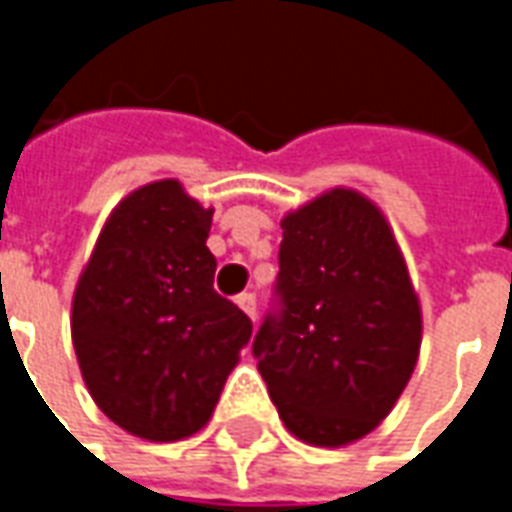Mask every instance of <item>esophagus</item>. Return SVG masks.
<instances>
[{"instance_id":"1","label":"esophagus","mask_w":512,"mask_h":512,"mask_svg":"<svg viewBox=\"0 0 512 512\" xmlns=\"http://www.w3.org/2000/svg\"><path fill=\"white\" fill-rule=\"evenodd\" d=\"M238 307H241V310H244L246 315H249V318L255 321V318H257V299H255V293H241V296H238Z\"/></svg>"}]
</instances>
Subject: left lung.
<instances>
[{"label":"left lung","mask_w":512,"mask_h":512,"mask_svg":"<svg viewBox=\"0 0 512 512\" xmlns=\"http://www.w3.org/2000/svg\"><path fill=\"white\" fill-rule=\"evenodd\" d=\"M277 296L252 354L285 428L315 447L376 430L422 343L417 290L376 202L337 186L290 211Z\"/></svg>","instance_id":"obj_1"}]
</instances>
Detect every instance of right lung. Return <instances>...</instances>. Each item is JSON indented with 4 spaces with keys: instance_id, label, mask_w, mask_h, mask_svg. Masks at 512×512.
Segmentation results:
<instances>
[{
    "instance_id": "add662e5",
    "label": "right lung",
    "mask_w": 512,
    "mask_h": 512,
    "mask_svg": "<svg viewBox=\"0 0 512 512\" xmlns=\"http://www.w3.org/2000/svg\"><path fill=\"white\" fill-rule=\"evenodd\" d=\"M213 208L180 180L117 202L71 310L73 351L95 406L131 436L180 441L208 425L252 321L213 290Z\"/></svg>"
}]
</instances>
